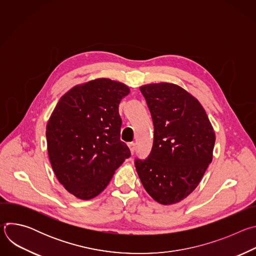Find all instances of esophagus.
Wrapping results in <instances>:
<instances>
[{"label": "esophagus", "instance_id": "obj_1", "mask_svg": "<svg viewBox=\"0 0 256 256\" xmlns=\"http://www.w3.org/2000/svg\"><path fill=\"white\" fill-rule=\"evenodd\" d=\"M128 147H130V153L134 154V151H136V144H134V142H130V144H128Z\"/></svg>", "mask_w": 256, "mask_h": 256}]
</instances>
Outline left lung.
<instances>
[{
	"label": "left lung",
	"mask_w": 256,
	"mask_h": 256,
	"mask_svg": "<svg viewBox=\"0 0 256 256\" xmlns=\"http://www.w3.org/2000/svg\"><path fill=\"white\" fill-rule=\"evenodd\" d=\"M154 124V142L147 159L134 166L144 188L159 204L184 200L198 186L212 160L216 136L196 98L178 85L140 87Z\"/></svg>",
	"instance_id": "obj_1"
}]
</instances>
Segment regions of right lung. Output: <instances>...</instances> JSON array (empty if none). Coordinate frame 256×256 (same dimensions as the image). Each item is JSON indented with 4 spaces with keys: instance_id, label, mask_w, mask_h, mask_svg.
I'll use <instances>...</instances> for the list:
<instances>
[{
    "instance_id": "obj_1",
    "label": "right lung",
    "mask_w": 256,
    "mask_h": 256,
    "mask_svg": "<svg viewBox=\"0 0 256 256\" xmlns=\"http://www.w3.org/2000/svg\"><path fill=\"white\" fill-rule=\"evenodd\" d=\"M130 88L100 78L60 97L46 124L48 152L58 180L72 196L91 200L102 192L130 156L120 140L118 105Z\"/></svg>"
}]
</instances>
